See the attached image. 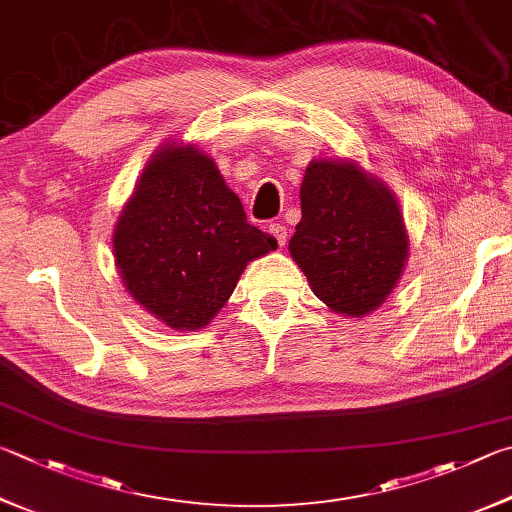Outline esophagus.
<instances>
[{"instance_id":"34e87169","label":"esophagus","mask_w":512,"mask_h":512,"mask_svg":"<svg viewBox=\"0 0 512 512\" xmlns=\"http://www.w3.org/2000/svg\"><path fill=\"white\" fill-rule=\"evenodd\" d=\"M268 232H271V237L277 241V244L286 246V228L282 224H271L268 226Z\"/></svg>"}]
</instances>
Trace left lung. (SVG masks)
Here are the masks:
<instances>
[{"label": "left lung", "instance_id": "obj_1", "mask_svg": "<svg viewBox=\"0 0 512 512\" xmlns=\"http://www.w3.org/2000/svg\"><path fill=\"white\" fill-rule=\"evenodd\" d=\"M288 253L333 313L365 318L401 282L410 235L396 194L351 159H315L300 188Z\"/></svg>", "mask_w": 512, "mask_h": 512}]
</instances>
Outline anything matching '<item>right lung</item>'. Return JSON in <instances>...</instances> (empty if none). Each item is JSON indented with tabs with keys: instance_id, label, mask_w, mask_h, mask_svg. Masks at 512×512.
I'll use <instances>...</instances> for the list:
<instances>
[{
	"instance_id": "right-lung-1",
	"label": "right lung",
	"mask_w": 512,
	"mask_h": 512,
	"mask_svg": "<svg viewBox=\"0 0 512 512\" xmlns=\"http://www.w3.org/2000/svg\"><path fill=\"white\" fill-rule=\"evenodd\" d=\"M111 244L125 291L174 331L210 324L248 262L277 248L248 224L215 159L181 141L147 161Z\"/></svg>"
}]
</instances>
